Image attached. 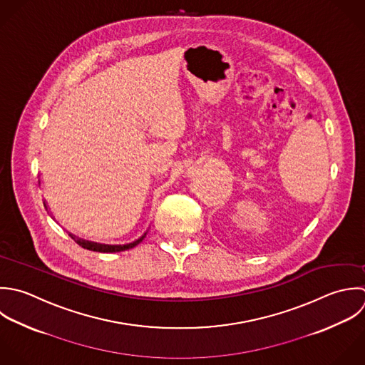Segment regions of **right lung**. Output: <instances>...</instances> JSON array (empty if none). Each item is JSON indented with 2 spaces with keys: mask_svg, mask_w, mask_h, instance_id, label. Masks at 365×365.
<instances>
[{
  "mask_svg": "<svg viewBox=\"0 0 365 365\" xmlns=\"http://www.w3.org/2000/svg\"><path fill=\"white\" fill-rule=\"evenodd\" d=\"M145 236H146V233L140 237V239H138L136 242H133V243H129V245H125V246H108V245H99V243H92V242H85V240H81V239H78V237H73L72 236V239L75 240V243L76 245H79L81 247H83V249H86V250H92V252H99V253H116V252H123V250H128V249H132V247H135L136 245H139L143 239H145Z\"/></svg>",
  "mask_w": 365,
  "mask_h": 365,
  "instance_id": "add662e5",
  "label": "right lung"
}]
</instances>
